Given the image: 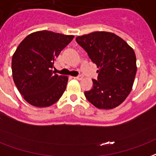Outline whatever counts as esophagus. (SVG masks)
Wrapping results in <instances>:
<instances>
[{"mask_svg":"<svg viewBox=\"0 0 156 156\" xmlns=\"http://www.w3.org/2000/svg\"><path fill=\"white\" fill-rule=\"evenodd\" d=\"M73 78H75V79H77V80H81L82 78H83V76H81V75H79V76H77V77H73Z\"/></svg>","mask_w":156,"mask_h":156,"instance_id":"obj_1","label":"esophagus"}]
</instances>
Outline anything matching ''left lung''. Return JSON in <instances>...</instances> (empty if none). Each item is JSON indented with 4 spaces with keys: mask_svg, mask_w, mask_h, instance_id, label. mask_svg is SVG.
I'll return each mask as SVG.
<instances>
[{
    "mask_svg": "<svg viewBox=\"0 0 156 156\" xmlns=\"http://www.w3.org/2000/svg\"><path fill=\"white\" fill-rule=\"evenodd\" d=\"M98 68V79L84 95L99 109H112L125 101L131 93L136 73L133 49L116 34L96 31L76 38Z\"/></svg>",
    "mask_w": 156,
    "mask_h": 156,
    "instance_id": "obj_1",
    "label": "left lung"
}]
</instances>
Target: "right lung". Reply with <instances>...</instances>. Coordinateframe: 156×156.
I'll list each match as a JSON object with an SVG mask.
<instances>
[{"instance_id": "right-lung-1", "label": "right lung", "mask_w": 156, "mask_h": 156, "mask_svg": "<svg viewBox=\"0 0 156 156\" xmlns=\"http://www.w3.org/2000/svg\"><path fill=\"white\" fill-rule=\"evenodd\" d=\"M73 35L41 30L29 34L14 53L11 69L14 83L28 103L51 106L66 89L68 77L54 73V61Z\"/></svg>"}]
</instances>
